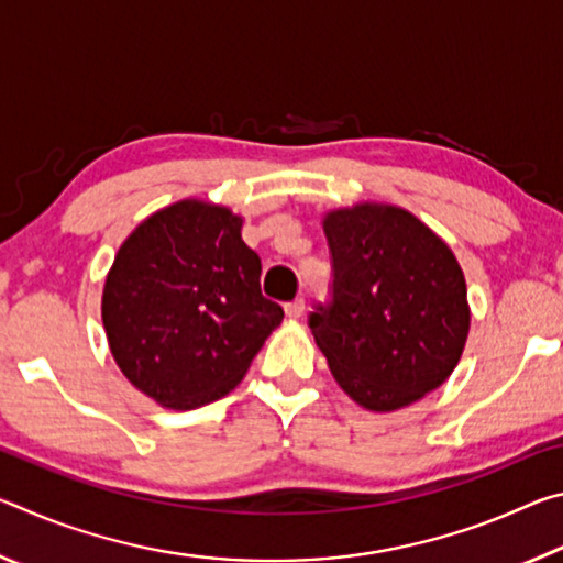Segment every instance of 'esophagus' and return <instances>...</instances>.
Returning <instances> with one entry per match:
<instances>
[{
  "instance_id": "obj_1",
  "label": "esophagus",
  "mask_w": 563,
  "mask_h": 563,
  "mask_svg": "<svg viewBox=\"0 0 563 563\" xmlns=\"http://www.w3.org/2000/svg\"><path fill=\"white\" fill-rule=\"evenodd\" d=\"M302 310H305V300L302 298H295L292 302L285 305V316H288L290 320H298L302 316Z\"/></svg>"
}]
</instances>
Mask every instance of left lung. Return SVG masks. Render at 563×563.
Returning <instances> with one entry per match:
<instances>
[{
	"label": "left lung",
	"mask_w": 563,
	"mask_h": 563,
	"mask_svg": "<svg viewBox=\"0 0 563 563\" xmlns=\"http://www.w3.org/2000/svg\"><path fill=\"white\" fill-rule=\"evenodd\" d=\"M332 302L310 316L335 383L369 412H395L446 383L470 335L452 247L405 208L355 203L322 218Z\"/></svg>",
	"instance_id": "obj_1"
}]
</instances>
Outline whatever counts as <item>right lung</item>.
Returning a JSON list of instances; mask_svg holds the SVG:
<instances>
[{"label": "right lung", "mask_w": 563, "mask_h": 563, "mask_svg": "<svg viewBox=\"0 0 563 563\" xmlns=\"http://www.w3.org/2000/svg\"><path fill=\"white\" fill-rule=\"evenodd\" d=\"M241 228L231 208L184 198L133 228L107 273L111 355L161 407L196 409L231 393L283 322Z\"/></svg>", "instance_id": "obj_1"}]
</instances>
